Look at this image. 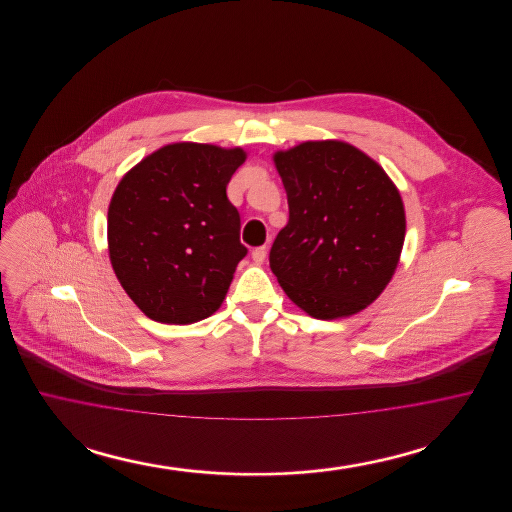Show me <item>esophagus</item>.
<instances>
[{"instance_id":"esophagus-1","label":"esophagus","mask_w":512,"mask_h":512,"mask_svg":"<svg viewBox=\"0 0 512 512\" xmlns=\"http://www.w3.org/2000/svg\"><path fill=\"white\" fill-rule=\"evenodd\" d=\"M265 257H267V245L255 247V249L251 251V259H253L257 265H261V263L265 261Z\"/></svg>"}]
</instances>
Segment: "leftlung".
Segmentation results:
<instances>
[{
	"label": "left lung",
	"instance_id": "left-lung-1",
	"mask_svg": "<svg viewBox=\"0 0 512 512\" xmlns=\"http://www.w3.org/2000/svg\"><path fill=\"white\" fill-rule=\"evenodd\" d=\"M290 220L270 268L293 303L320 320L363 311L384 288L405 242V209L386 171L338 140L274 153Z\"/></svg>",
	"mask_w": 512,
	"mask_h": 512
}]
</instances>
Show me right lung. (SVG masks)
<instances>
[{
  "mask_svg": "<svg viewBox=\"0 0 512 512\" xmlns=\"http://www.w3.org/2000/svg\"><path fill=\"white\" fill-rule=\"evenodd\" d=\"M244 161L242 147L180 142L122 176L107 215L109 257L146 317L192 324L222 305L247 255L240 213L226 195Z\"/></svg>",
  "mask_w": 512,
  "mask_h": 512,
  "instance_id": "right-lung-1",
  "label": "right lung"
}]
</instances>
